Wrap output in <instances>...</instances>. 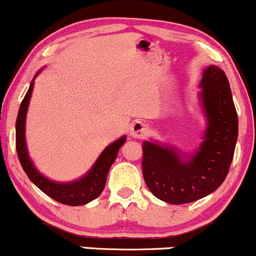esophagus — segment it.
I'll list each match as a JSON object with an SVG mask.
<instances>
[{
    "label": "esophagus",
    "mask_w": 256,
    "mask_h": 256,
    "mask_svg": "<svg viewBox=\"0 0 256 256\" xmlns=\"http://www.w3.org/2000/svg\"><path fill=\"white\" fill-rule=\"evenodd\" d=\"M146 132H148L146 125L144 124L143 122H134L131 126L130 134L134 138L142 140V138H144L146 136Z\"/></svg>",
    "instance_id": "34e87169"
}]
</instances>
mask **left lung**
I'll return each instance as SVG.
<instances>
[{
    "label": "left lung",
    "mask_w": 256,
    "mask_h": 256,
    "mask_svg": "<svg viewBox=\"0 0 256 256\" xmlns=\"http://www.w3.org/2000/svg\"><path fill=\"white\" fill-rule=\"evenodd\" d=\"M206 116L204 140L192 155L158 142H143V176L150 192L168 204L204 198L226 180L238 136V118L226 72L208 66L200 82Z\"/></svg>",
    "instance_id": "obj_1"
}]
</instances>
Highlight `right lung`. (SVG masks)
Returning a JSON list of instances; mask_svg holds the SVG:
<instances>
[{
	"label": "right lung",
	"mask_w": 256,
	"mask_h": 256,
	"mask_svg": "<svg viewBox=\"0 0 256 256\" xmlns=\"http://www.w3.org/2000/svg\"><path fill=\"white\" fill-rule=\"evenodd\" d=\"M40 70L36 74L30 82L28 90L24 95L22 102L20 104L19 113H18L16 124H15V130H16V152L18 158L20 160L21 166L24 173L30 178V180L42 190L46 196L56 200L62 204L70 206H80L88 204L92 200L96 199L101 194L106 184L107 174L110 166L116 161V155L120 146L125 143L126 136L120 137L119 140L110 144L106 149L101 152L98 158L95 161L94 166L89 169V172L84 176L72 182H57L52 181L50 178L44 176L39 170L34 167L32 160L30 158L28 152H27L26 140H24V124H26V113L28 108L30 95L33 92V86H34V80Z\"/></svg>",
	"instance_id": "1"
}]
</instances>
